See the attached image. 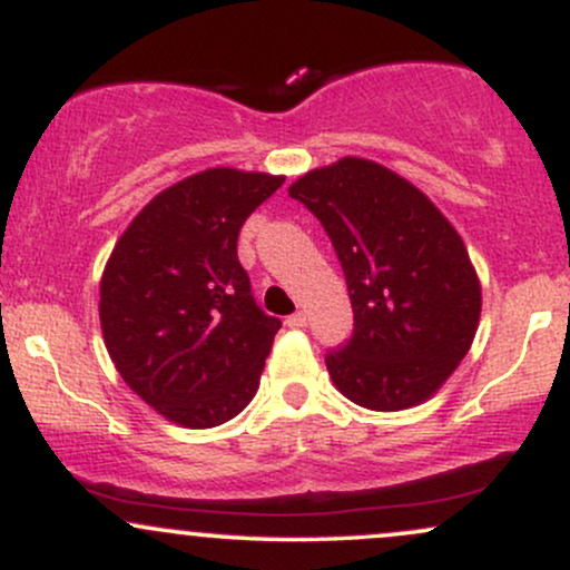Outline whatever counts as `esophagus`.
Here are the masks:
<instances>
[{"label":"esophagus","mask_w":570,"mask_h":570,"mask_svg":"<svg viewBox=\"0 0 570 570\" xmlns=\"http://www.w3.org/2000/svg\"><path fill=\"white\" fill-rule=\"evenodd\" d=\"M286 324H289L292 330H299V326H305V324H307V313H305V311H297V313H292V316L286 318Z\"/></svg>","instance_id":"obj_1"}]
</instances>
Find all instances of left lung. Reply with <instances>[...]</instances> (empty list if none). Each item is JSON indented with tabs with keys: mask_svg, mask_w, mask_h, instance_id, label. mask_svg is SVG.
<instances>
[{
	"mask_svg": "<svg viewBox=\"0 0 570 570\" xmlns=\"http://www.w3.org/2000/svg\"><path fill=\"white\" fill-rule=\"evenodd\" d=\"M289 195L330 235L348 284L353 335L326 353L351 402L396 412L426 402L472 348L482 292L466 246L407 179L343 158Z\"/></svg>",
	"mask_w": 570,
	"mask_h": 570,
	"instance_id": "obj_1",
	"label": "left lung"
}]
</instances>
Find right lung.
Listing matches in <instances>:
<instances>
[{"mask_svg":"<svg viewBox=\"0 0 570 570\" xmlns=\"http://www.w3.org/2000/svg\"><path fill=\"white\" fill-rule=\"evenodd\" d=\"M284 176L208 168L163 189L128 225L101 276L104 343L149 407L187 429L252 402L281 330L252 294L238 233Z\"/></svg>","mask_w":570,"mask_h":570,"instance_id":"obj_1","label":"right lung"}]
</instances>
